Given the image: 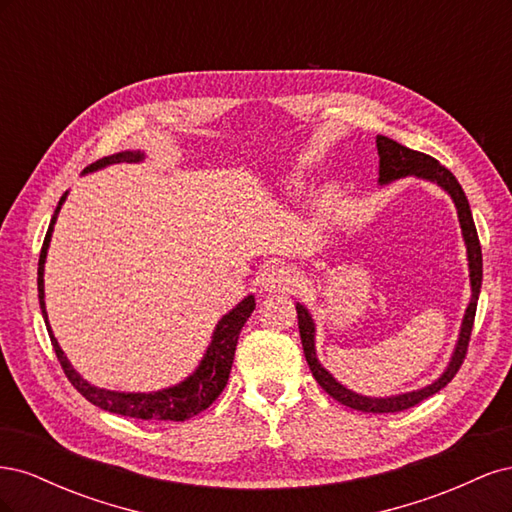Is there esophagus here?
Instances as JSON below:
<instances>
[{"label": "esophagus", "instance_id": "34e87169", "mask_svg": "<svg viewBox=\"0 0 512 512\" xmlns=\"http://www.w3.org/2000/svg\"><path fill=\"white\" fill-rule=\"evenodd\" d=\"M260 284L265 290H277V292H290L299 284V273L286 267V265H269L260 273Z\"/></svg>", "mask_w": 512, "mask_h": 512}]
</instances>
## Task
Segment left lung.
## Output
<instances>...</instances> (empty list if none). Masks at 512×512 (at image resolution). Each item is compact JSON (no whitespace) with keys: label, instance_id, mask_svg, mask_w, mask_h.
<instances>
[{"label":"left lung","instance_id":"8db88e82","mask_svg":"<svg viewBox=\"0 0 512 512\" xmlns=\"http://www.w3.org/2000/svg\"><path fill=\"white\" fill-rule=\"evenodd\" d=\"M376 147H378V156H380V168H378L380 185L391 183V181L401 179V177L414 175L418 179H427V181L438 183L442 190L451 194L453 203L457 207L463 241H466V247H468V267H470V284H472V299H470V305L466 309V316H463V322H461V331H459L455 352L451 356V363H448V367L444 369V374L436 382H431L429 386H423V389L412 391V393H404V395H393V397H365V395H359V393L346 389L344 384H339L329 374V371L320 365L318 356H316V344H314V333H316L314 320H312V316H309L307 309L301 303H297L299 333H301L305 361H307L309 369H312L316 382L333 399H337L339 404H344L352 410L389 414V412H401V410H408L416 404H421L423 399L436 395L440 389H444V386L455 378L463 359H466V354H468V344H470L474 316H476L478 292H480V284H483V252H480V241H478V235H476V226H474V218H472V211H470V203H468L466 194H463L461 185H459V181L455 179L451 170L444 168L436 158L427 156V153L408 149L404 145H399L397 141H393V138L376 136Z\"/></svg>","mask_w":512,"mask_h":512}]
</instances>
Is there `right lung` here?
<instances>
[{
	"label": "right lung",
	"mask_w": 512,
	"mask_h": 512,
	"mask_svg": "<svg viewBox=\"0 0 512 512\" xmlns=\"http://www.w3.org/2000/svg\"><path fill=\"white\" fill-rule=\"evenodd\" d=\"M145 158V153L141 151H121L115 153V156L102 158L94 164H89L83 173H94L98 168H104L108 164H119V162H141ZM68 194V192H66ZM66 194L61 196L59 205L53 213V220L49 224V230H46V237L40 250V260H38V299H40V309L46 322V331H49L53 350L57 354V359L61 363V369L72 382V386L79 391L91 404L113 412L121 416H132V418H143V421H185V418H192L207 410L215 399L220 397L224 391V386L228 382L230 369H232V359H235V350H237V339L243 329V324L247 318L252 316L256 301L250 294L245 297L232 312H228L213 331V339L207 348V354L200 361L198 369L190 378H185L181 384L170 386V389L156 391V393H119V391H106L98 389V386H91L87 380L81 378V374H76V369L70 365L66 359L64 350L59 348L57 339L49 327V318H46V307H44V260H46V250H49L51 235H53V226L57 220V213L64 205Z\"/></svg>",
	"instance_id": "right-lung-1"
}]
</instances>
